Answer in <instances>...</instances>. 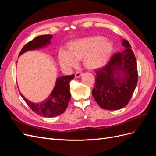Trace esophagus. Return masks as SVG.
Listing matches in <instances>:
<instances>
[{"label": "esophagus", "instance_id": "obj_1", "mask_svg": "<svg viewBox=\"0 0 156 156\" xmlns=\"http://www.w3.org/2000/svg\"><path fill=\"white\" fill-rule=\"evenodd\" d=\"M82 75H83V73H81V72H77L75 74V78H79L80 77H81Z\"/></svg>", "mask_w": 156, "mask_h": 156}]
</instances>
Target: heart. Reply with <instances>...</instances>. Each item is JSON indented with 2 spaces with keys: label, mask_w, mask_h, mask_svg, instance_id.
<instances>
[{
  "label": "heart",
  "mask_w": 156,
  "mask_h": 156,
  "mask_svg": "<svg viewBox=\"0 0 156 156\" xmlns=\"http://www.w3.org/2000/svg\"><path fill=\"white\" fill-rule=\"evenodd\" d=\"M67 51L60 49L58 52V62L62 69L69 70L81 59L86 68L96 69L105 66L110 59L112 44L102 36H90L70 41Z\"/></svg>",
  "instance_id": "obj_1"
}]
</instances>
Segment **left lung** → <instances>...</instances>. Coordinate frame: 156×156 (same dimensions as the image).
<instances>
[{
	"label": "left lung",
	"mask_w": 156,
	"mask_h": 156,
	"mask_svg": "<svg viewBox=\"0 0 156 156\" xmlns=\"http://www.w3.org/2000/svg\"><path fill=\"white\" fill-rule=\"evenodd\" d=\"M125 50L116 53L96 71L92 96L101 108L118 110L129 103L137 84V65L129 41L122 40Z\"/></svg>",
	"instance_id": "1"
}]
</instances>
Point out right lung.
Returning a JSON list of instances; mask_svg holds the SVG:
<instances>
[{"instance_id": "add662e5", "label": "right lung", "mask_w": 156, "mask_h": 156, "mask_svg": "<svg viewBox=\"0 0 156 156\" xmlns=\"http://www.w3.org/2000/svg\"><path fill=\"white\" fill-rule=\"evenodd\" d=\"M53 36L42 35L34 37L32 41L23 47L19 56L27 51L34 50L46 47L51 44ZM74 78V74L60 77L56 79L55 86L49 97L40 103H32L23 96H21L27 104L36 114L44 117H55L58 116L66 111L71 99L69 82Z\"/></svg>"}]
</instances>
